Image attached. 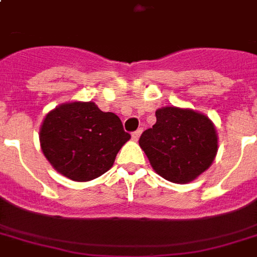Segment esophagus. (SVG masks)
<instances>
[{"instance_id":"obj_1","label":"esophagus","mask_w":257,"mask_h":257,"mask_svg":"<svg viewBox=\"0 0 257 257\" xmlns=\"http://www.w3.org/2000/svg\"><path fill=\"white\" fill-rule=\"evenodd\" d=\"M141 133H143V129H137V131H135V132L132 133V139L135 141H137L139 140V139H140V136H141Z\"/></svg>"}]
</instances>
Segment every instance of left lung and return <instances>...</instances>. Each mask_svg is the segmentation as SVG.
<instances>
[{
    "instance_id": "left-lung-1",
    "label": "left lung",
    "mask_w": 257,
    "mask_h": 257,
    "mask_svg": "<svg viewBox=\"0 0 257 257\" xmlns=\"http://www.w3.org/2000/svg\"><path fill=\"white\" fill-rule=\"evenodd\" d=\"M139 144L161 177L185 184L211 167L217 152V135L207 116L167 106L157 109L156 124L143 132Z\"/></svg>"
}]
</instances>
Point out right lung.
<instances>
[{
	"label": "right lung",
	"mask_w": 257,
	"mask_h": 257,
	"mask_svg": "<svg viewBox=\"0 0 257 257\" xmlns=\"http://www.w3.org/2000/svg\"><path fill=\"white\" fill-rule=\"evenodd\" d=\"M129 139L118 116L102 112L92 101L60 105L46 114L40 131L46 159L74 181L104 175Z\"/></svg>",
	"instance_id": "add662e5"
}]
</instances>
